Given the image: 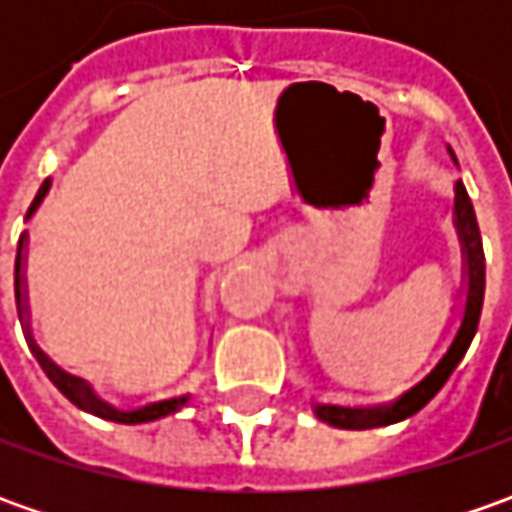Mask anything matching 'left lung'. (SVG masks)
I'll return each mask as SVG.
<instances>
[{
    "mask_svg": "<svg viewBox=\"0 0 512 512\" xmlns=\"http://www.w3.org/2000/svg\"><path fill=\"white\" fill-rule=\"evenodd\" d=\"M456 227H459L464 256H467V302H464L462 327H459L456 339L450 344V350L442 356V362L436 364L422 382L416 384L413 390H407L402 399H396L393 404H384V407H327V404H319L316 407V416L322 422L333 424V427H342V430H367V427L402 422L407 416L419 413L424 404L442 390L444 382L450 379V373L456 370V364L462 362V356L467 353L473 336H476L484 302L482 233H479L473 202H470V196H467L462 182H456Z\"/></svg>",
    "mask_w": 512,
    "mask_h": 512,
    "instance_id": "1",
    "label": "left lung"
}]
</instances>
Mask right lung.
Segmentation results:
<instances>
[{
  "label": "right lung",
  "instance_id": "obj_1",
  "mask_svg": "<svg viewBox=\"0 0 512 512\" xmlns=\"http://www.w3.org/2000/svg\"><path fill=\"white\" fill-rule=\"evenodd\" d=\"M48 187H50V179H45L42 187H39V193H36V199H33V205H30L28 216L36 210V207H39V202L45 199ZM16 305L22 307V242H19V253H16ZM33 350H36L39 362H42V367H45V373L50 376V382L59 387V393H62L65 399H70L76 407H82V410H93V413H96V416H102V419H113V422H122V424L153 422V419H162V416H168V413H173V410H179V407L187 402V396H179V399H165V402L145 404V407H139V410H128V413L113 410L110 404L99 402V399L93 396V390H90L88 384L82 382V379L68 376L65 370H59V367L50 362L48 356H45L39 347H33Z\"/></svg>",
  "mask_w": 512,
  "mask_h": 512
}]
</instances>
